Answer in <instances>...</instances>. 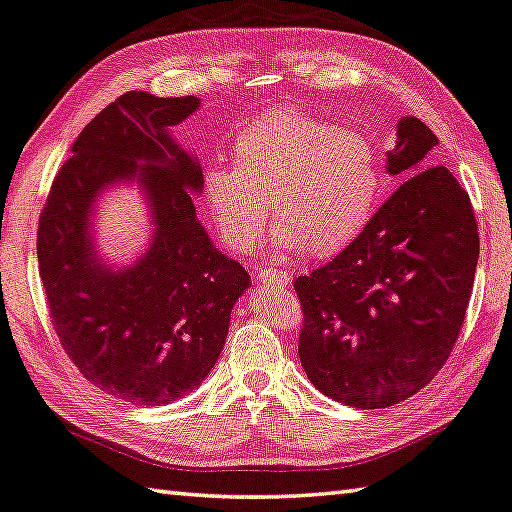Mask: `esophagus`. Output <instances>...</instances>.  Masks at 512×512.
<instances>
[{
    "instance_id": "1",
    "label": "esophagus",
    "mask_w": 512,
    "mask_h": 512,
    "mask_svg": "<svg viewBox=\"0 0 512 512\" xmlns=\"http://www.w3.org/2000/svg\"><path fill=\"white\" fill-rule=\"evenodd\" d=\"M255 277H257V280H262V282H277V284L291 282V273L280 271V268H273V266H257Z\"/></svg>"
}]
</instances>
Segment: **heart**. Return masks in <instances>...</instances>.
<instances>
[{"instance_id":"obj_1","label":"heart","mask_w":512,"mask_h":512,"mask_svg":"<svg viewBox=\"0 0 512 512\" xmlns=\"http://www.w3.org/2000/svg\"><path fill=\"white\" fill-rule=\"evenodd\" d=\"M237 163L203 170L212 224L235 250H250L268 217L280 250L331 255L374 217L385 172L374 138L286 109L259 118L235 138Z\"/></svg>"}]
</instances>
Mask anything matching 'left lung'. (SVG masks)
<instances>
[{
  "mask_svg": "<svg viewBox=\"0 0 512 512\" xmlns=\"http://www.w3.org/2000/svg\"><path fill=\"white\" fill-rule=\"evenodd\" d=\"M436 143L418 118L398 120L387 172L405 183L342 253L295 280L306 376L358 410L396 405L423 389L466 320L477 219L448 167H427Z\"/></svg>",
  "mask_w": 512,
  "mask_h": 512,
  "instance_id": "obj_1",
  "label": "left lung"
}]
</instances>
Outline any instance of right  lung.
I'll return each mask as SVG.
<instances>
[{
    "label": "right lung",
    "mask_w": 512,
    "mask_h": 512,
    "mask_svg": "<svg viewBox=\"0 0 512 512\" xmlns=\"http://www.w3.org/2000/svg\"><path fill=\"white\" fill-rule=\"evenodd\" d=\"M199 98L127 91L82 129L55 174L37 226V262L53 329L102 392L165 405L197 389L215 367L230 311L250 284L199 224L192 192L203 172L170 129ZM136 178L155 237L134 267L109 269L93 246L90 210L107 184Z\"/></svg>",
    "instance_id": "right-lung-1"
}]
</instances>
